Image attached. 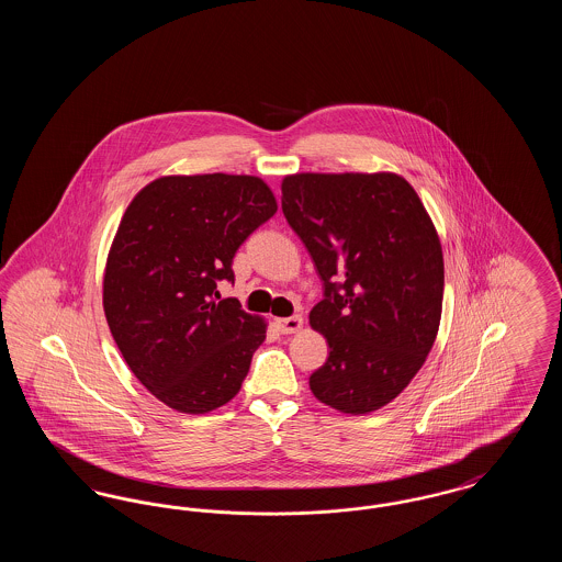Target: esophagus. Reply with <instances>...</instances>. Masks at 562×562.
I'll return each instance as SVG.
<instances>
[{
  "label": "esophagus",
  "mask_w": 562,
  "mask_h": 562,
  "mask_svg": "<svg viewBox=\"0 0 562 562\" xmlns=\"http://www.w3.org/2000/svg\"><path fill=\"white\" fill-rule=\"evenodd\" d=\"M276 324H278V330L282 335H293L296 330H301L303 318L301 316H291V318H282V321H278Z\"/></svg>",
  "instance_id": "obj_1"
}]
</instances>
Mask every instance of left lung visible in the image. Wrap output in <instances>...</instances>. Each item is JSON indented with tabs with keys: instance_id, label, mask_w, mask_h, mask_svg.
<instances>
[{
	"instance_id": "8db88e82",
	"label": "left lung",
	"mask_w": 562,
	"mask_h": 562,
	"mask_svg": "<svg viewBox=\"0 0 562 562\" xmlns=\"http://www.w3.org/2000/svg\"><path fill=\"white\" fill-rule=\"evenodd\" d=\"M282 213L324 289L310 324L330 353L310 387L341 413L376 411L424 367L438 333L445 263L428 213L392 172L286 177Z\"/></svg>"
}]
</instances>
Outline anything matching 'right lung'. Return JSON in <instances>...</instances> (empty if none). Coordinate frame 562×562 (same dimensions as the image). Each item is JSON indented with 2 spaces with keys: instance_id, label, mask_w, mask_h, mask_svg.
I'll return each mask as SVG.
<instances>
[{
  "instance_id": "add662e5",
  "label": "right lung",
  "mask_w": 562,
  "mask_h": 562,
  "mask_svg": "<svg viewBox=\"0 0 562 562\" xmlns=\"http://www.w3.org/2000/svg\"><path fill=\"white\" fill-rule=\"evenodd\" d=\"M278 211L246 175L161 177L136 193L109 250L103 307L134 376L175 411L202 415L240 392L266 324L221 299L234 257Z\"/></svg>"
}]
</instances>
